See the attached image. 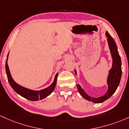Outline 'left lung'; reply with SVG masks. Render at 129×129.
Here are the masks:
<instances>
[{
    "label": "left lung",
    "mask_w": 129,
    "mask_h": 129,
    "mask_svg": "<svg viewBox=\"0 0 129 129\" xmlns=\"http://www.w3.org/2000/svg\"><path fill=\"white\" fill-rule=\"evenodd\" d=\"M105 35L107 37L108 46H109V49L110 50L113 60L112 67L110 69L107 77V91L104 96L100 97V98H92V97L88 96L87 94L85 92V91L82 89L80 85H79V84L77 85L78 91H79L81 96L87 101H92V102H94L96 104L102 103V102L106 101L107 99H109L113 94L114 92L116 90L118 86H119L121 76H122L121 57H120L119 53H118L116 44L108 31H106ZM75 74L77 75L76 70H75Z\"/></svg>",
    "instance_id": "8db88e82"
}]
</instances>
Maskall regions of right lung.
Instances as JSON below:
<instances>
[{
  "instance_id": "obj_1",
  "label": "right lung",
  "mask_w": 129,
  "mask_h": 129,
  "mask_svg": "<svg viewBox=\"0 0 129 129\" xmlns=\"http://www.w3.org/2000/svg\"><path fill=\"white\" fill-rule=\"evenodd\" d=\"M8 55H9V53H8V55H7V61L6 63H5V70H6L7 78H8V80L10 86H11V88L18 94H19L20 96L23 97V98H25V99L28 100H30L31 101H39V100L44 99V98H46V97L49 96L52 92L54 90L55 88L56 84H57V77L58 76V73L56 74L55 76V79L53 83L50 86H48V87L40 91H35L28 89V88H26L24 87V86H21V85H19L16 82H14V80L13 79L11 74H10L9 68H8V63H7Z\"/></svg>"
}]
</instances>
